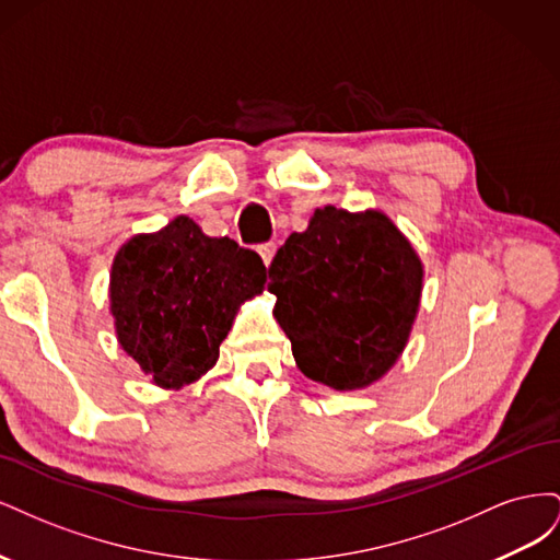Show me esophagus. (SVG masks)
I'll return each instance as SVG.
<instances>
[{
    "label": "esophagus",
    "instance_id": "1",
    "mask_svg": "<svg viewBox=\"0 0 560 560\" xmlns=\"http://www.w3.org/2000/svg\"><path fill=\"white\" fill-rule=\"evenodd\" d=\"M276 249H278V245H276V243H264V245H259V254H261V259H264L266 268L270 266V261H273V257H276Z\"/></svg>",
    "mask_w": 560,
    "mask_h": 560
}]
</instances>
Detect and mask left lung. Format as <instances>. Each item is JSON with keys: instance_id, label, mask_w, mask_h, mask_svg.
Wrapping results in <instances>:
<instances>
[{"instance_id": "obj_1", "label": "left lung", "mask_w": 560, "mask_h": 560, "mask_svg": "<svg viewBox=\"0 0 560 560\" xmlns=\"http://www.w3.org/2000/svg\"><path fill=\"white\" fill-rule=\"evenodd\" d=\"M268 278L299 369L334 389L366 387L397 362L422 290L420 259L385 214L331 206L284 241Z\"/></svg>"}]
</instances>
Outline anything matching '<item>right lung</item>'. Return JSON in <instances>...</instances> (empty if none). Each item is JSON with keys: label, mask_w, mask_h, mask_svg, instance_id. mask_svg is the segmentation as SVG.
<instances>
[{"label": "right lung", "mask_w": 560, "mask_h": 560, "mask_svg": "<svg viewBox=\"0 0 560 560\" xmlns=\"http://www.w3.org/2000/svg\"><path fill=\"white\" fill-rule=\"evenodd\" d=\"M264 282L257 252L177 217L116 254L109 296L118 343L156 385H189L214 366L235 311Z\"/></svg>", "instance_id": "right-lung-1"}]
</instances>
